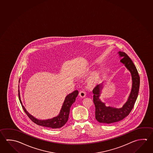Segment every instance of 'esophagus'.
<instances>
[{"label":"esophagus","instance_id":"34e87169","mask_svg":"<svg viewBox=\"0 0 153 153\" xmlns=\"http://www.w3.org/2000/svg\"><path fill=\"white\" fill-rule=\"evenodd\" d=\"M79 96L80 97H82V98L85 97L86 96L85 92L84 91H80V92H79Z\"/></svg>","mask_w":153,"mask_h":153}]
</instances>
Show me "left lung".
Here are the masks:
<instances>
[{"label": "left lung", "instance_id": "8db88e82", "mask_svg": "<svg viewBox=\"0 0 153 153\" xmlns=\"http://www.w3.org/2000/svg\"><path fill=\"white\" fill-rule=\"evenodd\" d=\"M118 54L122 58L120 62L125 65L131 73L132 88L127 101L123 105V107L120 108L110 106L107 107L105 106V103L99 98L102 84L97 85L92 91L94 94V102L96 108V119L100 123L108 125L121 120L128 115L134 107L139 90L140 76L133 62L125 53L119 51Z\"/></svg>", "mask_w": 153, "mask_h": 153}]
</instances>
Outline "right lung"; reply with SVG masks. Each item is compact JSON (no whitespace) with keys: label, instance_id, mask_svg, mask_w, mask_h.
Masks as SVG:
<instances>
[{"label":"right lung","instance_id":"add662e5","mask_svg":"<svg viewBox=\"0 0 153 153\" xmlns=\"http://www.w3.org/2000/svg\"><path fill=\"white\" fill-rule=\"evenodd\" d=\"M18 92H19L18 95H19V100L22 104V108L24 110L25 112L26 113V114H27L30 119L32 121L33 123L37 124L38 125L53 129L61 128L62 126H64L67 122L69 118V113H70V107L73 103L75 102L76 98L77 97L78 94V90H75L67 96L65 98V102L63 104L59 114L57 117H55L51 119L41 120H38L37 119L34 118L33 116L30 115V113L27 112L22 104L19 90H18Z\"/></svg>","mask_w":153,"mask_h":153}]
</instances>
